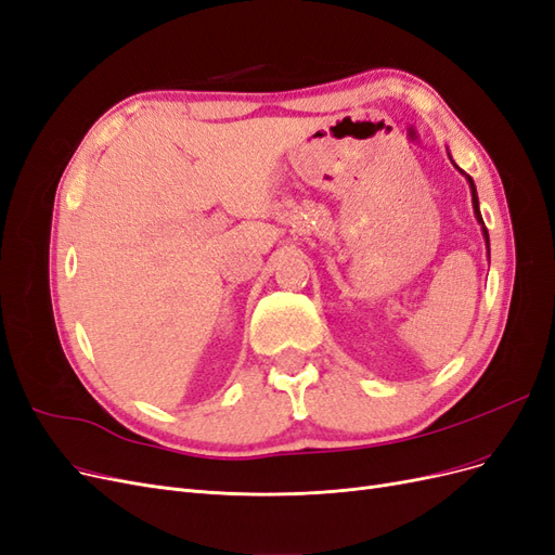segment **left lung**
Returning <instances> with one entry per match:
<instances>
[{
  "label": "left lung",
  "mask_w": 555,
  "mask_h": 555,
  "mask_svg": "<svg viewBox=\"0 0 555 555\" xmlns=\"http://www.w3.org/2000/svg\"><path fill=\"white\" fill-rule=\"evenodd\" d=\"M467 180H469V190H473V208H475V215H477V220L481 222V227H483V220H481V212H479V198H477V190H475V182H473V178L467 176ZM483 238H486V245H489V231H486V227H483Z\"/></svg>",
  "instance_id": "left-lung-1"
}]
</instances>
